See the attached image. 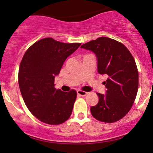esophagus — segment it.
I'll list each match as a JSON object with an SVG mask.
<instances>
[{
	"mask_svg": "<svg viewBox=\"0 0 153 153\" xmlns=\"http://www.w3.org/2000/svg\"><path fill=\"white\" fill-rule=\"evenodd\" d=\"M77 94H78V95H80V96H85L88 94V92H85V91H83L78 90V91H77Z\"/></svg>",
	"mask_w": 153,
	"mask_h": 153,
	"instance_id": "obj_1",
	"label": "esophagus"
}]
</instances>
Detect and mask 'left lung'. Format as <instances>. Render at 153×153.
<instances>
[{
  "label": "left lung",
  "instance_id": "obj_1",
  "mask_svg": "<svg viewBox=\"0 0 153 153\" xmlns=\"http://www.w3.org/2000/svg\"><path fill=\"white\" fill-rule=\"evenodd\" d=\"M81 48L96 54L99 74L108 78L106 94L97 93L99 102L91 107V114L102 122L119 121L131 109L138 90V71L128 49L113 39L99 37Z\"/></svg>",
  "mask_w": 153,
  "mask_h": 153
}]
</instances>
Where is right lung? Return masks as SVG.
<instances>
[{
    "mask_svg": "<svg viewBox=\"0 0 153 153\" xmlns=\"http://www.w3.org/2000/svg\"><path fill=\"white\" fill-rule=\"evenodd\" d=\"M80 45L45 38L31 45L24 54L19 71V88L28 109L41 122L57 125L71 117L76 91L56 89L54 77Z\"/></svg>",
    "mask_w": 153,
    "mask_h": 153,
    "instance_id": "obj_1",
    "label": "right lung"
}]
</instances>
